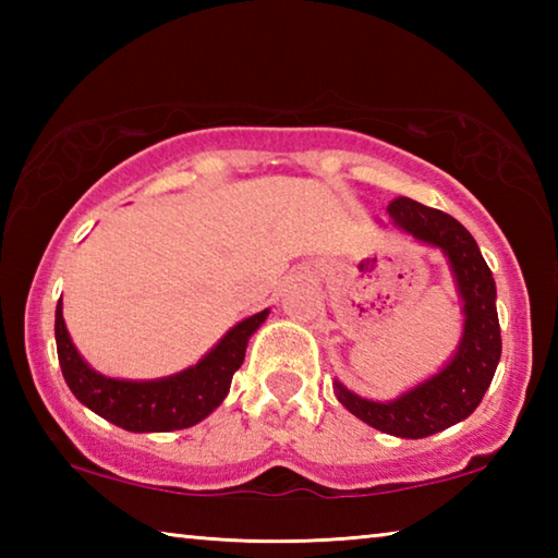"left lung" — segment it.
Returning a JSON list of instances; mask_svg holds the SVG:
<instances>
[{
	"mask_svg": "<svg viewBox=\"0 0 558 558\" xmlns=\"http://www.w3.org/2000/svg\"><path fill=\"white\" fill-rule=\"evenodd\" d=\"M386 211H389V226L396 231L438 248L448 258L462 302V317H465L460 342L440 372L391 401L364 399L339 379L332 386L339 403L359 421L396 438L418 440L465 421L493 384L502 356L495 305L497 288L475 239L450 214L430 209L409 196L393 199Z\"/></svg>",
	"mask_w": 558,
	"mask_h": 558,
	"instance_id": "left-lung-1",
	"label": "left lung"
}]
</instances>
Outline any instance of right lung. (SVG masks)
Listing matches in <instances>:
<instances>
[{
	"label": "right lung",
	"mask_w": 558,
	"mask_h": 558,
	"mask_svg": "<svg viewBox=\"0 0 558 558\" xmlns=\"http://www.w3.org/2000/svg\"><path fill=\"white\" fill-rule=\"evenodd\" d=\"M268 313L270 307L241 319L199 362L162 379H116L93 369L65 329L61 300L56 305V349L69 389L100 418L130 433L182 430L196 426L223 403L248 339L266 323Z\"/></svg>",
	"instance_id": "add662e5"
}]
</instances>
